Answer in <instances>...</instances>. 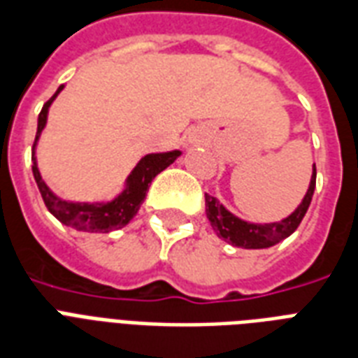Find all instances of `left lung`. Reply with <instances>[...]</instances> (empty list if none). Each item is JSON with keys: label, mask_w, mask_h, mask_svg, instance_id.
<instances>
[{"label": "left lung", "mask_w": 358, "mask_h": 358, "mask_svg": "<svg viewBox=\"0 0 358 358\" xmlns=\"http://www.w3.org/2000/svg\"><path fill=\"white\" fill-rule=\"evenodd\" d=\"M315 177L317 169L313 164V173H311L310 187L308 192L303 196L302 203L292 211L289 217H285L279 222H266V224H255V222H247V220L236 217L230 213L222 203H220L215 196L206 194V215H208L211 228L215 234L222 238L228 243H232L241 249H268V247L275 245L285 238H289L302 222L303 215L308 211L313 198V190H315Z\"/></svg>", "instance_id": "1"}]
</instances>
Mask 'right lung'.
Here are the masks:
<instances>
[{
  "mask_svg": "<svg viewBox=\"0 0 358 358\" xmlns=\"http://www.w3.org/2000/svg\"><path fill=\"white\" fill-rule=\"evenodd\" d=\"M64 90V85L58 87L56 94L52 98L48 99L47 103L43 106L41 113H39V118H37V134L36 141H34V149H31V171H34V177H36L37 187H39V192L43 196V201L50 213L55 215L56 219L60 220L62 224L66 227H71L75 230H80V232H111V230H118V228L126 227L130 222L136 213L141 208L145 196H147V190H149V185L152 182V179L168 168L169 164H173L177 158L181 157V150H169V152H150V155H145L136 168L131 169V173L128 176L124 182V190L113 198L111 201H94V203H88V201H67L62 200L60 196H56L52 190L48 189L47 182L43 181L41 173H39V168H37L36 160V147L37 141L41 138V131L45 130V124H47V115L48 107L52 106V101L56 99V96Z\"/></svg>",
  "mask_w": 358,
  "mask_h": 358,
  "instance_id": "1",
  "label": "right lung"
}]
</instances>
